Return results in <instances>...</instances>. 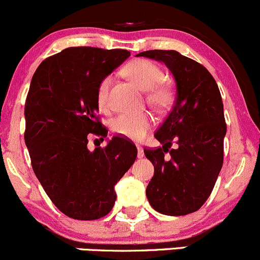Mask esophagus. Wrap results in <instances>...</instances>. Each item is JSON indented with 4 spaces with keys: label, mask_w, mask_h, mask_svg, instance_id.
<instances>
[{
    "label": "esophagus",
    "mask_w": 260,
    "mask_h": 260,
    "mask_svg": "<svg viewBox=\"0 0 260 260\" xmlns=\"http://www.w3.org/2000/svg\"><path fill=\"white\" fill-rule=\"evenodd\" d=\"M137 149H138V153H137L138 158H142V157L145 156V152H143V148H142V147L138 146V147H137Z\"/></svg>",
    "instance_id": "34e87169"
}]
</instances>
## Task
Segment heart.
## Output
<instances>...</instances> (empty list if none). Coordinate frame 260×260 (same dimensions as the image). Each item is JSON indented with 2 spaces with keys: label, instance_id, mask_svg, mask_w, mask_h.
I'll return each mask as SVG.
<instances>
[{
  "label": "heart",
  "instance_id": "b5f03b06",
  "mask_svg": "<svg viewBox=\"0 0 260 260\" xmlns=\"http://www.w3.org/2000/svg\"><path fill=\"white\" fill-rule=\"evenodd\" d=\"M124 73L131 80L135 81L140 88L149 90L147 101L151 106L158 109H165L171 104L174 99V91L167 83H164V72L153 61L147 59H137L131 61L124 68ZM112 77L107 75L99 81L96 88L95 99L101 111H108L109 90H111ZM152 118L148 113L119 114L111 122L112 131L118 136L141 140L151 128Z\"/></svg>",
  "mask_w": 260,
  "mask_h": 260
}]
</instances>
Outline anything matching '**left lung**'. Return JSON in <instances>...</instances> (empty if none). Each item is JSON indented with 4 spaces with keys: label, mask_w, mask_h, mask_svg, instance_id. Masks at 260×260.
Listing matches in <instances>:
<instances>
[{
    "label": "left lung",
    "mask_w": 260,
    "mask_h": 260,
    "mask_svg": "<svg viewBox=\"0 0 260 260\" xmlns=\"http://www.w3.org/2000/svg\"><path fill=\"white\" fill-rule=\"evenodd\" d=\"M137 56L164 61L177 88L174 108L154 133L162 147L143 149L154 167L147 199L161 214H191L209 199L224 162L226 123L219 86L204 65L175 50Z\"/></svg>",
    "instance_id": "1"
}]
</instances>
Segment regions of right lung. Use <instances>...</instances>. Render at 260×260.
Segmentation results:
<instances>
[{
	"label": "right lung",
	"mask_w": 260,
	"mask_h": 260,
	"mask_svg": "<svg viewBox=\"0 0 260 260\" xmlns=\"http://www.w3.org/2000/svg\"><path fill=\"white\" fill-rule=\"evenodd\" d=\"M129 51L91 46L67 48L46 57L34 74L25 102V143L31 165L50 200L77 220H96L112 210L114 185L137 157L129 140L113 137L89 151L88 137L104 141L99 119V81Z\"/></svg>",
	"instance_id": "right-lung-1"
}]
</instances>
